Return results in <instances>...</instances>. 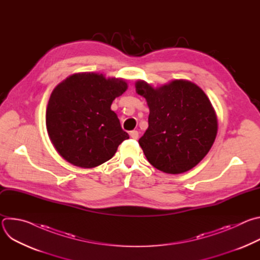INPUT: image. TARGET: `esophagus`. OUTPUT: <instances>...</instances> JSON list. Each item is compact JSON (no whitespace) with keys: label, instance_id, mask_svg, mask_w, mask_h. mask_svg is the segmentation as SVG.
<instances>
[{"label":"esophagus","instance_id":"esophagus-1","mask_svg":"<svg viewBox=\"0 0 260 260\" xmlns=\"http://www.w3.org/2000/svg\"><path fill=\"white\" fill-rule=\"evenodd\" d=\"M129 136H131V138L137 140V139L139 138V132H138V131H132V132L129 133Z\"/></svg>","mask_w":260,"mask_h":260}]
</instances>
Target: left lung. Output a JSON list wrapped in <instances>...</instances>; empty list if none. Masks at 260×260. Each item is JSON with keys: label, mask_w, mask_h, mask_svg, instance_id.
Instances as JSON below:
<instances>
[{"label": "left lung", "mask_w": 260, "mask_h": 260, "mask_svg": "<svg viewBox=\"0 0 260 260\" xmlns=\"http://www.w3.org/2000/svg\"><path fill=\"white\" fill-rule=\"evenodd\" d=\"M135 86L150 111L149 126L139 140L147 160L167 174L194 168L210 151L218 131L217 115L207 94L183 79L159 87L138 80Z\"/></svg>", "instance_id": "obj_1"}]
</instances>
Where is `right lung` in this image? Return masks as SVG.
<instances>
[{
    "mask_svg": "<svg viewBox=\"0 0 260 260\" xmlns=\"http://www.w3.org/2000/svg\"><path fill=\"white\" fill-rule=\"evenodd\" d=\"M126 89L122 78L88 72L73 74L53 89L46 109V128L63 159L91 169L114 156L129 136L111 105Z\"/></svg>",
    "mask_w": 260,
    "mask_h": 260,
    "instance_id": "add662e5",
    "label": "right lung"
}]
</instances>
